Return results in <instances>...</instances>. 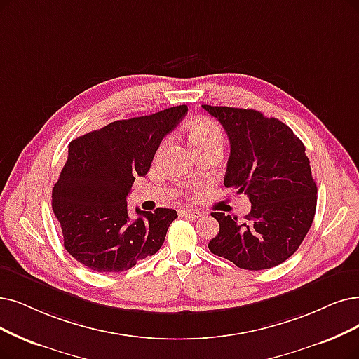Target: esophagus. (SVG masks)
<instances>
[{
    "mask_svg": "<svg viewBox=\"0 0 359 359\" xmlns=\"http://www.w3.org/2000/svg\"><path fill=\"white\" fill-rule=\"evenodd\" d=\"M178 213H180V217H185V218H198V217H202V213H200L198 210H193V209H180Z\"/></svg>",
    "mask_w": 359,
    "mask_h": 359,
    "instance_id": "1",
    "label": "esophagus"
}]
</instances>
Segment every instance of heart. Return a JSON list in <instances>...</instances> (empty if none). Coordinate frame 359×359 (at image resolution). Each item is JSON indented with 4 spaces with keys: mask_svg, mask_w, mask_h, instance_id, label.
I'll use <instances>...</instances> for the list:
<instances>
[{
    "mask_svg": "<svg viewBox=\"0 0 359 359\" xmlns=\"http://www.w3.org/2000/svg\"><path fill=\"white\" fill-rule=\"evenodd\" d=\"M189 137H190L191 146L196 151L206 147H213V146L222 147L224 144V134L221 131L219 125L206 118L197 119L191 123Z\"/></svg>",
    "mask_w": 359,
    "mask_h": 359,
    "instance_id": "heart-1",
    "label": "heart"
}]
</instances>
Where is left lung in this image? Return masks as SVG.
I'll use <instances>...</instances> for the list:
<instances>
[{"instance_id": "obj_1", "label": "left lung", "mask_w": 359, "mask_h": 359, "mask_svg": "<svg viewBox=\"0 0 359 359\" xmlns=\"http://www.w3.org/2000/svg\"><path fill=\"white\" fill-rule=\"evenodd\" d=\"M228 135L229 159L224 185L248 194L246 221L213 212L219 233L209 250L238 268L277 266L299 249L317 209L315 184L305 146L290 128L253 109L202 106Z\"/></svg>"}]
</instances>
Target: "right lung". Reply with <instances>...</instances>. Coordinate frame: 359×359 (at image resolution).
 Instances as JSON below:
<instances>
[{"label":"right lung","instance_id":"1","mask_svg":"<svg viewBox=\"0 0 359 359\" xmlns=\"http://www.w3.org/2000/svg\"><path fill=\"white\" fill-rule=\"evenodd\" d=\"M187 110L182 104L114 121L70 142L51 205L65 249L78 262L97 272H121L162 248L177 210L137 208L138 218L131 219L126 196L135 178L147 174L161 141Z\"/></svg>","mask_w":359,"mask_h":359}]
</instances>
